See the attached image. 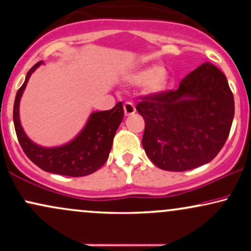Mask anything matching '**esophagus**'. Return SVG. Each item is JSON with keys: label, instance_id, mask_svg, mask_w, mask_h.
Listing matches in <instances>:
<instances>
[{"label": "esophagus", "instance_id": "34e87169", "mask_svg": "<svg viewBox=\"0 0 251 251\" xmlns=\"http://www.w3.org/2000/svg\"><path fill=\"white\" fill-rule=\"evenodd\" d=\"M124 112H125V116H131L135 112V107L132 101H126L124 103Z\"/></svg>", "mask_w": 251, "mask_h": 251}]
</instances>
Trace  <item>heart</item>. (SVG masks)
<instances>
[{
    "label": "heart",
    "mask_w": 251,
    "mask_h": 251,
    "mask_svg": "<svg viewBox=\"0 0 251 251\" xmlns=\"http://www.w3.org/2000/svg\"><path fill=\"white\" fill-rule=\"evenodd\" d=\"M166 80H168V74L164 70H160L157 66L153 67H149L146 70L140 71L132 77V81L135 83H146L148 82V87L151 92H158L164 88Z\"/></svg>",
    "instance_id": "heart-1"
}]
</instances>
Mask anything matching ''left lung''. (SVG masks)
I'll return each instance as SVG.
<instances>
[{
  "label": "left lung",
  "instance_id": "1",
  "mask_svg": "<svg viewBox=\"0 0 251 251\" xmlns=\"http://www.w3.org/2000/svg\"><path fill=\"white\" fill-rule=\"evenodd\" d=\"M135 108L145 120L142 143L151 162L181 172L218 154L229 137L235 102L226 75L203 63L177 89L140 97Z\"/></svg>",
  "mask_w": 251,
  "mask_h": 251
}]
</instances>
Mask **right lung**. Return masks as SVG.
I'll list each match as a JSON object with an SVG mask.
<instances>
[{
	"mask_svg": "<svg viewBox=\"0 0 251 251\" xmlns=\"http://www.w3.org/2000/svg\"><path fill=\"white\" fill-rule=\"evenodd\" d=\"M37 62L27 73L24 85L19 88L14 102V126L20 145L28 158L43 171L68 177H82L96 172L108 159L113 138L124 118L123 102H118L112 109L92 113L87 125L73 142L60 148L45 149L30 142L21 127L19 105L28 79Z\"/></svg>",
	"mask_w": 251,
	"mask_h": 251,
	"instance_id": "add662e5",
	"label": "right lung"
}]
</instances>
